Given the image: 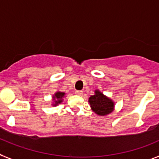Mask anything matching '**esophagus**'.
Segmentation results:
<instances>
[{
  "instance_id": "obj_1",
  "label": "esophagus",
  "mask_w": 159,
  "mask_h": 159,
  "mask_svg": "<svg viewBox=\"0 0 159 159\" xmlns=\"http://www.w3.org/2000/svg\"><path fill=\"white\" fill-rule=\"evenodd\" d=\"M75 93L77 95H82L83 93H84V92H82V91H75Z\"/></svg>"
}]
</instances>
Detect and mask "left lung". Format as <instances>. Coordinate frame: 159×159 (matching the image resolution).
Returning a JSON list of instances; mask_svg holds the SVG:
<instances>
[{
	"label": "left lung",
	"mask_w": 159,
	"mask_h": 159,
	"mask_svg": "<svg viewBox=\"0 0 159 159\" xmlns=\"http://www.w3.org/2000/svg\"><path fill=\"white\" fill-rule=\"evenodd\" d=\"M88 102L92 111L99 116H106L113 111V101L99 91H95V94L90 97Z\"/></svg>",
	"instance_id": "1"
}]
</instances>
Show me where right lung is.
<instances>
[{
  "label": "right lung",
  "instance_id": "1",
  "mask_svg": "<svg viewBox=\"0 0 159 159\" xmlns=\"http://www.w3.org/2000/svg\"><path fill=\"white\" fill-rule=\"evenodd\" d=\"M64 96V92H57V93L55 94L54 97H53V99H54L55 102H56V103L54 104L55 106L58 104V103H60V102H62V98Z\"/></svg>",
  "mask_w": 159,
  "mask_h": 159
}]
</instances>
